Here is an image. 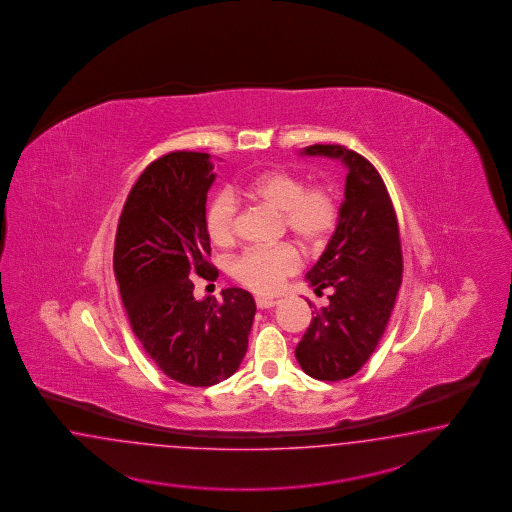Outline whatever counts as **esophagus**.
<instances>
[{"label": "esophagus", "mask_w": 512, "mask_h": 512, "mask_svg": "<svg viewBox=\"0 0 512 512\" xmlns=\"http://www.w3.org/2000/svg\"><path fill=\"white\" fill-rule=\"evenodd\" d=\"M255 304H257V308H259V310H268V308H274V306H278V300L257 296V298H255Z\"/></svg>", "instance_id": "34e87169"}]
</instances>
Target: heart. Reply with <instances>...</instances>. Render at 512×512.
<instances>
[{
  "label": "heart",
  "instance_id": "1",
  "mask_svg": "<svg viewBox=\"0 0 512 512\" xmlns=\"http://www.w3.org/2000/svg\"><path fill=\"white\" fill-rule=\"evenodd\" d=\"M240 195L278 212L285 233L300 248L317 251L334 233L340 217V204L334 191L326 186L306 187L304 178L295 172L268 171L253 178L233 193H219L208 204L204 225L216 246H229L234 240L236 201ZM300 257L291 246L248 249L233 264V278L259 295L276 293L281 281L295 274Z\"/></svg>",
  "mask_w": 512,
  "mask_h": 512
}]
</instances>
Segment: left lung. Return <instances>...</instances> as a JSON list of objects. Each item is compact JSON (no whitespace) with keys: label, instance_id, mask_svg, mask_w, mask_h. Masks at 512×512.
<instances>
[{"label":"left lung","instance_id":"1","mask_svg":"<svg viewBox=\"0 0 512 512\" xmlns=\"http://www.w3.org/2000/svg\"><path fill=\"white\" fill-rule=\"evenodd\" d=\"M302 154L341 159L347 167L345 201L336 231L306 279L330 304L296 345L300 368L319 381L347 379L366 364L385 334L402 285L398 219L387 186L362 155L340 144H313Z\"/></svg>","mask_w":512,"mask_h":512}]
</instances>
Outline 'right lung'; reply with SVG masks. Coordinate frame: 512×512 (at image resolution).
<instances>
[{
  "mask_svg": "<svg viewBox=\"0 0 512 512\" xmlns=\"http://www.w3.org/2000/svg\"><path fill=\"white\" fill-rule=\"evenodd\" d=\"M214 180L210 154L155 159L127 195L114 244L129 325L157 368L189 387H212L238 370L257 310L238 287L221 291L223 300L193 296V276H216L204 225Z\"/></svg>",
  "mask_w": 512,
  "mask_h": 512,
  "instance_id": "right-lung-1",
  "label": "right lung"
}]
</instances>
